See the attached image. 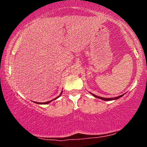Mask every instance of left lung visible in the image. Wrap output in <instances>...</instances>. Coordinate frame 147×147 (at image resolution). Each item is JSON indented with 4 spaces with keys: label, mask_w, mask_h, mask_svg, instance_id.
<instances>
[{
    "label": "left lung",
    "mask_w": 147,
    "mask_h": 147,
    "mask_svg": "<svg viewBox=\"0 0 147 147\" xmlns=\"http://www.w3.org/2000/svg\"><path fill=\"white\" fill-rule=\"evenodd\" d=\"M92 95H93L94 97H97V98L101 99H102V100H104V101H111V100H113V99H119V98H120L121 97H122V96H123V95H120V96H119V97H114V98H104V97H98V96H97V95H93V94H92Z\"/></svg>",
    "instance_id": "1"
}]
</instances>
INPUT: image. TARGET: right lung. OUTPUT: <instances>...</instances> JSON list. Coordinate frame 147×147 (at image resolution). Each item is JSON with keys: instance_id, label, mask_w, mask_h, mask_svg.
<instances>
[{"instance_id": "obj_1", "label": "right lung", "mask_w": 147, "mask_h": 147, "mask_svg": "<svg viewBox=\"0 0 147 147\" xmlns=\"http://www.w3.org/2000/svg\"><path fill=\"white\" fill-rule=\"evenodd\" d=\"M61 93H62V92H61L60 95H59V96H58V97H57V98H55V99H57V98H58V97H60V96H61ZM52 100H51V101H49V102H44V103H38V102H35V103H36V104H48V103H50V102H52Z\"/></svg>"}]
</instances>
